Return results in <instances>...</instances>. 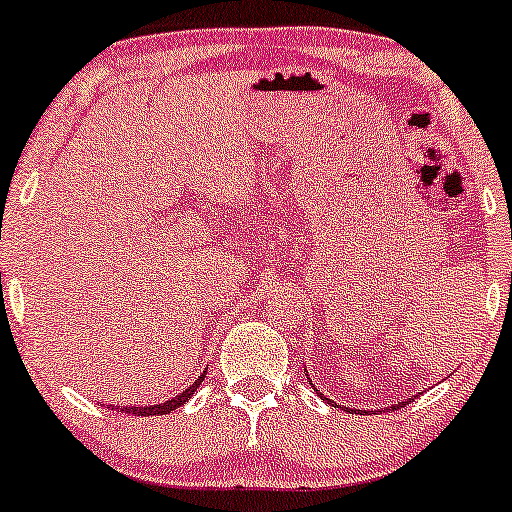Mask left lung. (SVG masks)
Here are the masks:
<instances>
[{
	"mask_svg": "<svg viewBox=\"0 0 512 512\" xmlns=\"http://www.w3.org/2000/svg\"><path fill=\"white\" fill-rule=\"evenodd\" d=\"M308 382H311V380H308ZM313 391H315V394H318L320 396V399H323V401H327V403H330V406H334V408H344V406H337V403H334V401H330V399H325V394H320V389H315L313 387ZM406 403L408 401H399V403H394V406H391V408H401V406H406ZM346 410H349V413H356V410H353V408H346ZM361 413H363V410H361Z\"/></svg>",
	"mask_w": 512,
	"mask_h": 512,
	"instance_id": "obj_1",
	"label": "left lung"
}]
</instances>
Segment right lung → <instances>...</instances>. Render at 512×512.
Wrapping results in <instances>:
<instances>
[{"mask_svg": "<svg viewBox=\"0 0 512 512\" xmlns=\"http://www.w3.org/2000/svg\"><path fill=\"white\" fill-rule=\"evenodd\" d=\"M204 375H206V370H204ZM204 375H201L199 380H194V384H189L185 391H180L178 396H173V399H168V401H163V403H156V406H121L118 410H121V413L144 415V418H149V415H168L170 410L185 406V401L192 399L194 391H197V387H199L201 382H204Z\"/></svg>", "mask_w": 512, "mask_h": 512, "instance_id": "add662e5", "label": "right lung"}]
</instances>
